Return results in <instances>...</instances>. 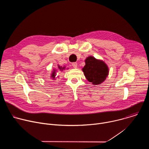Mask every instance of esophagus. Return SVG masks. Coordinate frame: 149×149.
Returning <instances> with one entry per match:
<instances>
[{
	"label": "esophagus",
	"instance_id": "1",
	"mask_svg": "<svg viewBox=\"0 0 149 149\" xmlns=\"http://www.w3.org/2000/svg\"><path fill=\"white\" fill-rule=\"evenodd\" d=\"M72 65L74 68H77V62H73L72 63Z\"/></svg>",
	"mask_w": 149,
	"mask_h": 149
}]
</instances>
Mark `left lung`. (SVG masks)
<instances>
[{
  "label": "left lung",
  "mask_w": 149,
  "mask_h": 149,
  "mask_svg": "<svg viewBox=\"0 0 149 149\" xmlns=\"http://www.w3.org/2000/svg\"><path fill=\"white\" fill-rule=\"evenodd\" d=\"M85 62L86 65L82 71L87 80L94 86L102 83L109 74L107 65L103 61L93 56L88 57Z\"/></svg>",
  "instance_id": "8db88e82"
}]
</instances>
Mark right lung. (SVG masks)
Returning a JSON list of instances; mask_svg holds the SVG:
<instances>
[{
    "label": "right lung",
    "instance_id": "obj_1",
    "mask_svg": "<svg viewBox=\"0 0 149 149\" xmlns=\"http://www.w3.org/2000/svg\"><path fill=\"white\" fill-rule=\"evenodd\" d=\"M58 68H59V70H63V68H64V67L62 68V67H59V66H58ZM55 71H56V70H54V72H53V73L52 74V75H51V76H52V77L53 78H55Z\"/></svg>",
    "mask_w": 149,
    "mask_h": 149
}]
</instances>
